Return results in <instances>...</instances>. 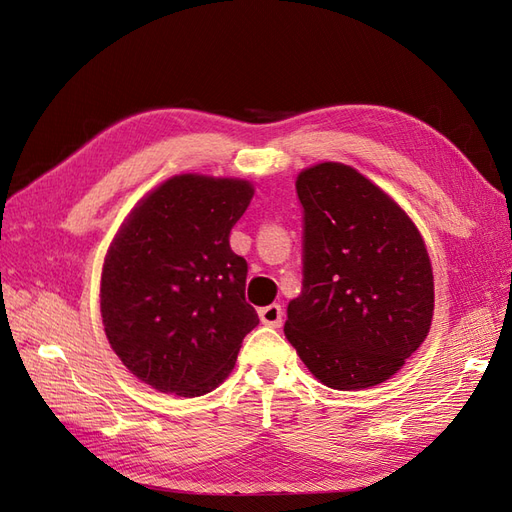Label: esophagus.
<instances>
[{
    "mask_svg": "<svg viewBox=\"0 0 512 512\" xmlns=\"http://www.w3.org/2000/svg\"><path fill=\"white\" fill-rule=\"evenodd\" d=\"M258 316H260V320H262V322L269 324V327H282L284 309H282V305L273 303V305H267V307H260Z\"/></svg>",
    "mask_w": 512,
    "mask_h": 512,
    "instance_id": "esophagus-1",
    "label": "esophagus"
}]
</instances>
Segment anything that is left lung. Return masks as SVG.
Returning a JSON list of instances; mask_svg holds the SVG:
<instances>
[{
	"label": "left lung",
	"instance_id": "obj_1",
	"mask_svg": "<svg viewBox=\"0 0 512 512\" xmlns=\"http://www.w3.org/2000/svg\"><path fill=\"white\" fill-rule=\"evenodd\" d=\"M303 205V288L284 333L301 361L337 391L389 380L425 342L433 273L425 241L393 198L339 162L297 177Z\"/></svg>",
	"mask_w": 512,
	"mask_h": 512
}]
</instances>
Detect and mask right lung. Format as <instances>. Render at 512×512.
I'll list each match as a JSON object with an SVG mask.
<instances>
[{
    "mask_svg": "<svg viewBox=\"0 0 512 512\" xmlns=\"http://www.w3.org/2000/svg\"><path fill=\"white\" fill-rule=\"evenodd\" d=\"M252 196L243 179L177 175L134 207L108 247L104 331L151 389L181 397L213 391L258 324L245 301L247 262L228 241Z\"/></svg>",
    "mask_w": 512,
    "mask_h": 512,
    "instance_id": "add662e5",
    "label": "right lung"
}]
</instances>
